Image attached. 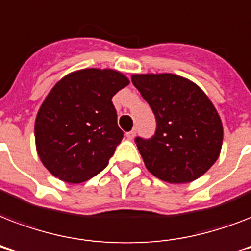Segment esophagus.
<instances>
[{"instance_id": "1", "label": "esophagus", "mask_w": 251, "mask_h": 251, "mask_svg": "<svg viewBox=\"0 0 251 251\" xmlns=\"http://www.w3.org/2000/svg\"><path fill=\"white\" fill-rule=\"evenodd\" d=\"M135 134H137V130L135 129L131 130V131H129V133H126V138H127V139H130V141H133L134 137H135Z\"/></svg>"}]
</instances>
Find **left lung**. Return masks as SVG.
<instances>
[{"instance_id": "8db88e82", "label": "left lung", "mask_w": 251, "mask_h": 251, "mask_svg": "<svg viewBox=\"0 0 251 251\" xmlns=\"http://www.w3.org/2000/svg\"><path fill=\"white\" fill-rule=\"evenodd\" d=\"M131 82L156 118L152 137L135 138L146 168L169 183L204 175L223 145L222 120L207 95L175 74H135Z\"/></svg>"}]
</instances>
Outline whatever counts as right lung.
I'll return each mask as SVG.
<instances>
[{
    "label": "right lung",
    "mask_w": 251,
    "mask_h": 251,
    "mask_svg": "<svg viewBox=\"0 0 251 251\" xmlns=\"http://www.w3.org/2000/svg\"><path fill=\"white\" fill-rule=\"evenodd\" d=\"M129 84L114 70L83 69L53 87L35 122L36 150L54 177L80 183L108 165L124 138L112 98Z\"/></svg>",
    "instance_id": "add662e5"
}]
</instances>
